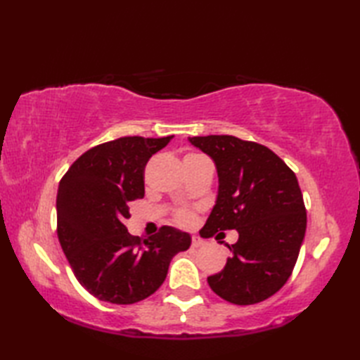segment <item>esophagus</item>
I'll list each match as a JSON object with an SVG mask.
<instances>
[{
    "instance_id": "esophagus-1",
    "label": "esophagus",
    "mask_w": 360,
    "mask_h": 360,
    "mask_svg": "<svg viewBox=\"0 0 360 360\" xmlns=\"http://www.w3.org/2000/svg\"><path fill=\"white\" fill-rule=\"evenodd\" d=\"M204 240L202 238H200V236H193L192 238V246L193 248H201V246H204Z\"/></svg>"
}]
</instances>
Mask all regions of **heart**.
I'll return each instance as SVG.
<instances>
[{"label": "heart", "mask_w": 360, "mask_h": 360, "mask_svg": "<svg viewBox=\"0 0 360 360\" xmlns=\"http://www.w3.org/2000/svg\"><path fill=\"white\" fill-rule=\"evenodd\" d=\"M193 213L192 212H188V210H178L174 213V221L176 223H178L179 226H184V227H187V226H190L193 223Z\"/></svg>", "instance_id": "b5f03b06"}]
</instances>
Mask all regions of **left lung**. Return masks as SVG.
Returning <instances> with one entry per match:
<instances>
[{"mask_svg":"<svg viewBox=\"0 0 360 360\" xmlns=\"http://www.w3.org/2000/svg\"><path fill=\"white\" fill-rule=\"evenodd\" d=\"M218 172V198L201 236L238 241L224 269L207 278L213 292L233 304H255L283 288L292 274L307 232V209L295 173L262 143L235 136L188 139ZM220 233L218 234L217 232Z\"/></svg>","mask_w":360,"mask_h":360,"instance_id":"1","label":"left lung"}]
</instances>
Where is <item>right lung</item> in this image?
<instances>
[{
  "instance_id": "obj_1",
  "label": "right lung",
  "mask_w": 360,
  "mask_h": 360,
  "mask_svg": "<svg viewBox=\"0 0 360 360\" xmlns=\"http://www.w3.org/2000/svg\"><path fill=\"white\" fill-rule=\"evenodd\" d=\"M173 136H127L97 145L75 160L60 181L57 235L75 278L91 295L131 304L155 294L172 258L187 250L186 232L162 226L148 240L129 235V202L143 198L148 159Z\"/></svg>"
}]
</instances>
